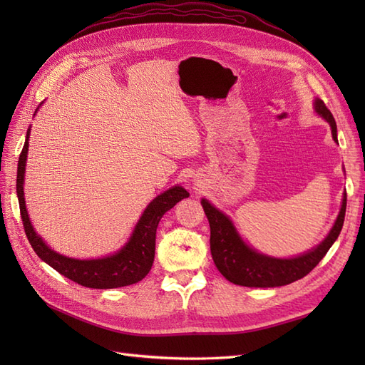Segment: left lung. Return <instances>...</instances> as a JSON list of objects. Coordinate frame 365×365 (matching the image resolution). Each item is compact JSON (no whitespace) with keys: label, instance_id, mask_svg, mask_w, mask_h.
Here are the masks:
<instances>
[{"label":"left lung","instance_id":"obj_1","mask_svg":"<svg viewBox=\"0 0 365 365\" xmlns=\"http://www.w3.org/2000/svg\"><path fill=\"white\" fill-rule=\"evenodd\" d=\"M314 108L318 115L329 121L332 137L335 143H338L336 123L332 113L329 111L322 98H315ZM201 204L210 224V250H212V257L219 272L235 284L248 286V288H275V286H284L303 279L326 256L344 224L347 195L344 193L342 196L339 215L322 244L289 259L269 257L267 254L252 250L242 240L227 215L219 212L207 200H202Z\"/></svg>","mask_w":365,"mask_h":365}]
</instances>
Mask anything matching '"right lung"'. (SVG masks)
I'll return each instance as SVG.
<instances>
[{"label":"right lung","mask_w":365,"mask_h":365,"mask_svg":"<svg viewBox=\"0 0 365 365\" xmlns=\"http://www.w3.org/2000/svg\"><path fill=\"white\" fill-rule=\"evenodd\" d=\"M29 137L30 129L27 130L24 148L18 160L16 195L26 236L31 248L38 254V257L48 263L53 269H56L67 279L86 286V288L113 289L134 284L145 279L152 268L153 257H155L157 227L163 215L175 207L176 202H180L184 197H189V192L182 189L181 185H175L168 192L158 195L143 212L128 244L113 256L91 260H79L62 256V254L53 251L42 240V237L36 235L29 219L24 200V173L29 152Z\"/></svg>","instance_id":"1"}]
</instances>
